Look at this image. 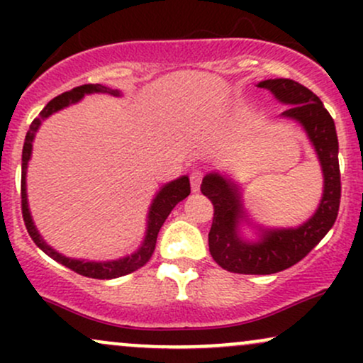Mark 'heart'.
I'll list each match as a JSON object with an SVG mask.
<instances>
[{
	"label": "heart",
	"mask_w": 363,
	"mask_h": 363,
	"mask_svg": "<svg viewBox=\"0 0 363 363\" xmlns=\"http://www.w3.org/2000/svg\"><path fill=\"white\" fill-rule=\"evenodd\" d=\"M174 172H176V170H174V169H172V170H170V176H174Z\"/></svg>",
	"instance_id": "obj_1"
}]
</instances>
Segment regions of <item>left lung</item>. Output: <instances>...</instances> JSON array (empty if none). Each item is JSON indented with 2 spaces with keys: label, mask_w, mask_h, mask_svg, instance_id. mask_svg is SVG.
Listing matches in <instances>:
<instances>
[{
  "label": "left lung",
  "mask_w": 363,
  "mask_h": 363,
  "mask_svg": "<svg viewBox=\"0 0 363 363\" xmlns=\"http://www.w3.org/2000/svg\"><path fill=\"white\" fill-rule=\"evenodd\" d=\"M85 94H112V95H119L118 90H109L107 86L102 85H82L77 86V89L65 91V94L57 95L54 97L48 106L40 111L39 118H35L32 121L30 128H28L27 136H25V143H23V150H22V187H20V198H22V216L25 227H27L28 235L32 237L35 245L39 249L48 254L49 257H52L54 261L61 262L62 266L66 268L73 269L74 273L82 274V277H89V278H97V280H111V278H118L123 277V274H129L136 269H140L141 266L147 264V261L152 257L153 251H155V244H157V235L160 232V227L164 225L167 216L170 215V211L174 210V206L177 205L181 199H184L187 194H189L191 187H189V181L187 177H181L177 181L169 182L158 191L155 199H153L152 206H150V213H148V230H147V237H145V242L136 252L128 254V256L121 257V259L116 261H80V259H72V257H66L60 254L57 251H54L51 245H48L44 242V239L40 237L39 230L35 228L34 222H32L30 216V210H28V201H27V165L28 160H30L32 155V141H34L35 131L39 129L43 119L49 118L52 112L62 109V107L69 106V104L78 102Z\"/></svg>",
  "instance_id": "obj_1"
}]
</instances>
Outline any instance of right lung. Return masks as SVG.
Returning <instances> with one entry per match:
<instances>
[{
    "label": "right lung",
    "instance_id": "add662e5",
    "mask_svg": "<svg viewBox=\"0 0 363 363\" xmlns=\"http://www.w3.org/2000/svg\"><path fill=\"white\" fill-rule=\"evenodd\" d=\"M259 86L272 90L277 99L290 106L283 116L301 121L314 145L324 172V194L319 210L297 230L274 232L264 242L242 245L235 234L240 213L235 187L223 177L210 174L203 179L201 193L213 203V223L208 234L213 259L228 272L272 274L301 261L333 227L340 210L341 174L335 121L319 97L301 83L286 78L261 82Z\"/></svg>",
    "mask_w": 363,
    "mask_h": 363
}]
</instances>
